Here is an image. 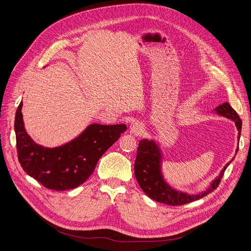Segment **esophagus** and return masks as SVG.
Wrapping results in <instances>:
<instances>
[{"instance_id": "1", "label": "esophagus", "mask_w": 251, "mask_h": 251, "mask_svg": "<svg viewBox=\"0 0 251 251\" xmlns=\"http://www.w3.org/2000/svg\"><path fill=\"white\" fill-rule=\"evenodd\" d=\"M143 129H144V126L140 122H136L130 126V132L135 135H140L143 132Z\"/></svg>"}]
</instances>
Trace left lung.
I'll return each instance as SVG.
<instances>
[{
    "instance_id": "8db88e82",
    "label": "left lung",
    "mask_w": 251,
    "mask_h": 251,
    "mask_svg": "<svg viewBox=\"0 0 251 251\" xmlns=\"http://www.w3.org/2000/svg\"><path fill=\"white\" fill-rule=\"evenodd\" d=\"M216 110L220 115L226 116V118H230L235 122L240 138L242 122L239 115L232 108L231 105L228 102H226L220 105ZM160 162L161 154L156 143L146 139L141 140L137 149V156L135 160V176L137 182L148 197L157 202H161V203L173 206L190 203V202L203 198L204 196L211 193L220 185L225 171L229 165V163L225 165V168L222 170L220 176L211 183L210 187L206 191L193 195L178 192V191L172 189L166 184L163 181L160 172Z\"/></svg>"
}]
</instances>
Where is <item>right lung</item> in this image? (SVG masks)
Returning a JSON list of instances; mask_svg holds the SVG:
<instances>
[{"instance_id":"add662e5","label":"right lung","mask_w":251,"mask_h":251,"mask_svg":"<svg viewBox=\"0 0 251 251\" xmlns=\"http://www.w3.org/2000/svg\"><path fill=\"white\" fill-rule=\"evenodd\" d=\"M22 102L14 128L20 165L28 176L54 191L74 189L86 182L98 160L126 130V125L94 124L76 139L56 148H45L27 135L22 119Z\"/></svg>"}]
</instances>
